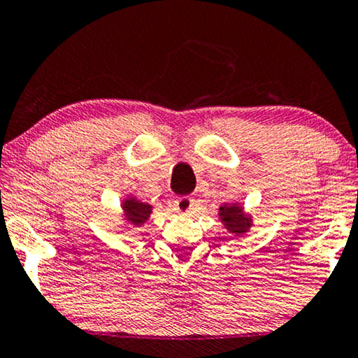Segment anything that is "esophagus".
<instances>
[{"instance_id": "obj_1", "label": "esophagus", "mask_w": 358, "mask_h": 358, "mask_svg": "<svg viewBox=\"0 0 358 358\" xmlns=\"http://www.w3.org/2000/svg\"><path fill=\"white\" fill-rule=\"evenodd\" d=\"M194 203H196V201H194V197L182 196V197L176 199V201H174V208L178 212H180V213H189V212H192Z\"/></svg>"}]
</instances>
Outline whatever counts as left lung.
Here are the masks:
<instances>
[{"mask_svg":"<svg viewBox=\"0 0 358 358\" xmlns=\"http://www.w3.org/2000/svg\"><path fill=\"white\" fill-rule=\"evenodd\" d=\"M220 217L227 225V229L234 234H245L250 229V219L243 215V210L236 206L220 207Z\"/></svg>","mask_w":358,"mask_h":358,"instance_id":"8db88e82","label":"left lung"}]
</instances>
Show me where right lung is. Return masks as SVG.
<instances>
[{"label":"right lung","instance_id":"1","mask_svg":"<svg viewBox=\"0 0 358 358\" xmlns=\"http://www.w3.org/2000/svg\"><path fill=\"white\" fill-rule=\"evenodd\" d=\"M123 207H124V210H127L128 220L134 225H141L143 222H146V219L150 217V213H151V207L148 206V203L134 201V199L124 202Z\"/></svg>","mask_w":358,"mask_h":358}]
</instances>
